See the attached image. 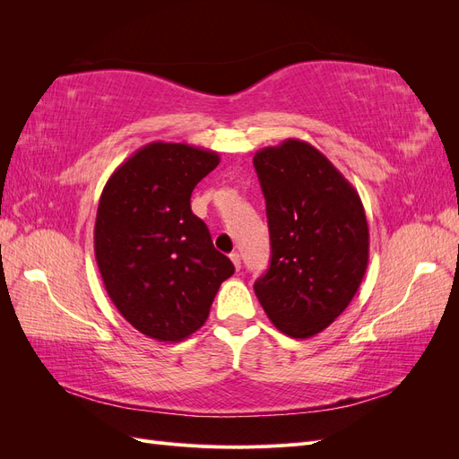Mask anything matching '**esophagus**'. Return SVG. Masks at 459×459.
<instances>
[{"mask_svg":"<svg viewBox=\"0 0 459 459\" xmlns=\"http://www.w3.org/2000/svg\"><path fill=\"white\" fill-rule=\"evenodd\" d=\"M230 258H231V262H233V266H235V270H241V256H239V253H231L230 255Z\"/></svg>","mask_w":459,"mask_h":459,"instance_id":"1","label":"esophagus"}]
</instances>
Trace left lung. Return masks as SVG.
<instances>
[{
	"label": "left lung",
	"mask_w": 459,
	"mask_h": 459,
	"mask_svg": "<svg viewBox=\"0 0 459 459\" xmlns=\"http://www.w3.org/2000/svg\"><path fill=\"white\" fill-rule=\"evenodd\" d=\"M266 199L272 260L255 283L270 322L310 339L346 310L369 262L358 191L314 145L285 140L253 159Z\"/></svg>",
	"instance_id": "left-lung-1"
}]
</instances>
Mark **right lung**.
<instances>
[{"mask_svg":"<svg viewBox=\"0 0 459 459\" xmlns=\"http://www.w3.org/2000/svg\"><path fill=\"white\" fill-rule=\"evenodd\" d=\"M216 151L152 142L110 174L97 206L93 248L107 293L143 335L178 342L208 317L231 260L218 253L191 193Z\"/></svg>","mask_w":459,"mask_h":459,"instance_id":"1","label":"right lung"}]
</instances>
